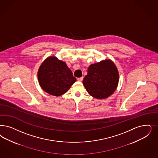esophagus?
Instances as JSON below:
<instances>
[{
    "mask_svg": "<svg viewBox=\"0 0 158 158\" xmlns=\"http://www.w3.org/2000/svg\"><path fill=\"white\" fill-rule=\"evenodd\" d=\"M83 76L81 77L77 78V81H79V82H82V81H83Z\"/></svg>",
    "mask_w": 158,
    "mask_h": 158,
    "instance_id": "34e87169",
    "label": "esophagus"
}]
</instances>
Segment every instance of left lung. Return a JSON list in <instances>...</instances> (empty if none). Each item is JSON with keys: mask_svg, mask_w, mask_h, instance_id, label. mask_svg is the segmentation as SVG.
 Here are the masks:
<instances>
[{"mask_svg": "<svg viewBox=\"0 0 158 158\" xmlns=\"http://www.w3.org/2000/svg\"><path fill=\"white\" fill-rule=\"evenodd\" d=\"M118 72L110 60L90 65L83 84L87 92L94 98L102 99L111 95L117 87Z\"/></svg>", "mask_w": 158, "mask_h": 158, "instance_id": "1", "label": "left lung"}]
</instances>
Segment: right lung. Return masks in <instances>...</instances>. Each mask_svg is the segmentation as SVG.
<instances>
[{
  "label": "right lung",
  "mask_w": 158,
  "mask_h": 158,
  "mask_svg": "<svg viewBox=\"0 0 158 158\" xmlns=\"http://www.w3.org/2000/svg\"><path fill=\"white\" fill-rule=\"evenodd\" d=\"M38 79L44 90L55 96L65 93L76 81L65 62L55 56L44 61L38 69Z\"/></svg>",
  "instance_id": "1"
}]
</instances>
